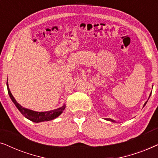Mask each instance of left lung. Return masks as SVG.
<instances>
[{"label":"left lung","mask_w":158,"mask_h":158,"mask_svg":"<svg viewBox=\"0 0 158 158\" xmlns=\"http://www.w3.org/2000/svg\"><path fill=\"white\" fill-rule=\"evenodd\" d=\"M151 94H152V93H151ZM151 94H150V95H151ZM147 102H148V101H146V103H144V106H145V105H146V103H147ZM107 120H109V121H111V122H114V120H112V119H111V118H109H109H107Z\"/></svg>","instance_id":"left-lung-1"}]
</instances>
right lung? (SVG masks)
<instances>
[{"mask_svg": "<svg viewBox=\"0 0 158 158\" xmlns=\"http://www.w3.org/2000/svg\"><path fill=\"white\" fill-rule=\"evenodd\" d=\"M7 88H8V93L9 94V96L10 99H11L13 102L17 109L19 110V111L22 114L23 116H24L26 118H27L28 119L34 122H44V121H49L52 120L54 118H57V116H59L60 114L62 113V111H64V109H65V106L59 108V109L52 110V111H45V112H37V111H34L32 110L27 109L25 108H23L20 104H19L16 102V101L15 100L14 96H12L11 93H10L9 88H8V82L7 83Z\"/></svg>", "mask_w": 158, "mask_h": 158, "instance_id": "right-lung-1", "label": "right lung"}]
</instances>
